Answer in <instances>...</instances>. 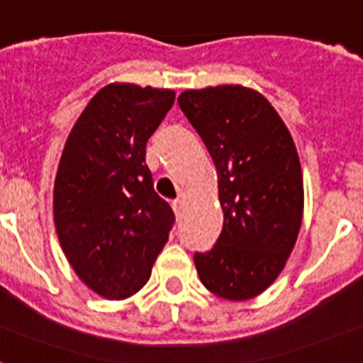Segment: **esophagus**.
<instances>
[{
    "instance_id": "34e87169",
    "label": "esophagus",
    "mask_w": 363,
    "mask_h": 363,
    "mask_svg": "<svg viewBox=\"0 0 363 363\" xmlns=\"http://www.w3.org/2000/svg\"><path fill=\"white\" fill-rule=\"evenodd\" d=\"M172 206H173V210H175V214L181 216L182 210H184V201H182V199H175L172 203Z\"/></svg>"
}]
</instances>
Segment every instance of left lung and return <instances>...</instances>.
Returning a JSON list of instances; mask_svg holds the SVG:
<instances>
[{
  "label": "left lung",
  "mask_w": 363,
  "mask_h": 363,
  "mask_svg": "<svg viewBox=\"0 0 363 363\" xmlns=\"http://www.w3.org/2000/svg\"><path fill=\"white\" fill-rule=\"evenodd\" d=\"M218 172L223 228L196 252L197 273L227 301L257 297L277 279L303 219V173L290 130L266 97L238 84L177 99Z\"/></svg>",
  "instance_id": "1"
}]
</instances>
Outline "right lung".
Instances as JSON below:
<instances>
[{"instance_id": "right-lung-1", "label": "right lung", "mask_w": 363, "mask_h": 363, "mask_svg": "<svg viewBox=\"0 0 363 363\" xmlns=\"http://www.w3.org/2000/svg\"><path fill=\"white\" fill-rule=\"evenodd\" d=\"M175 92L108 84L73 125L55 179V227L81 280L106 299L147 282L175 223L153 190L145 145Z\"/></svg>"}]
</instances>
